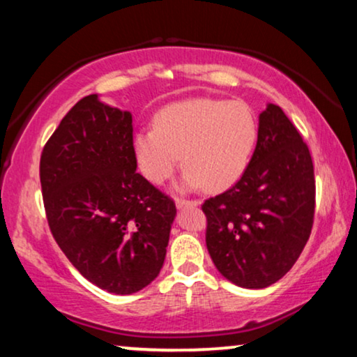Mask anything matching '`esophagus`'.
I'll return each instance as SVG.
<instances>
[{
	"label": "esophagus",
	"mask_w": 357,
	"mask_h": 357,
	"mask_svg": "<svg viewBox=\"0 0 357 357\" xmlns=\"http://www.w3.org/2000/svg\"><path fill=\"white\" fill-rule=\"evenodd\" d=\"M199 201H186V199H176V207L184 208V207H197Z\"/></svg>",
	"instance_id": "obj_1"
}]
</instances>
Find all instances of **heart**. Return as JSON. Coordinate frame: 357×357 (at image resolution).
<instances>
[{"label": "heart", "instance_id": "obj_1", "mask_svg": "<svg viewBox=\"0 0 357 357\" xmlns=\"http://www.w3.org/2000/svg\"><path fill=\"white\" fill-rule=\"evenodd\" d=\"M256 142L258 121L250 106L197 98L161 109L153 130L134 135V153L150 183L168 181L181 156L186 173L179 188L223 191L248 168Z\"/></svg>", "mask_w": 357, "mask_h": 357}]
</instances>
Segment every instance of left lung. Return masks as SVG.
<instances>
[{
    "label": "left lung",
    "mask_w": 357,
    "mask_h": 357,
    "mask_svg": "<svg viewBox=\"0 0 357 357\" xmlns=\"http://www.w3.org/2000/svg\"><path fill=\"white\" fill-rule=\"evenodd\" d=\"M202 212L208 255L230 282L264 289L296 264L313 225L315 176L308 146L281 107L268 104L259 114L248 168Z\"/></svg>",
    "instance_id": "left-lung-1"
}]
</instances>
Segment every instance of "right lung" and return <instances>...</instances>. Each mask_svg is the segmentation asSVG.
<instances>
[{"label": "right lung", "mask_w": 357, "mask_h": 357, "mask_svg": "<svg viewBox=\"0 0 357 357\" xmlns=\"http://www.w3.org/2000/svg\"><path fill=\"white\" fill-rule=\"evenodd\" d=\"M40 184L52 235L89 282L127 296L160 274L176 206L137 173L129 111L79 99L42 150Z\"/></svg>", "instance_id": "add662e5"}]
</instances>
